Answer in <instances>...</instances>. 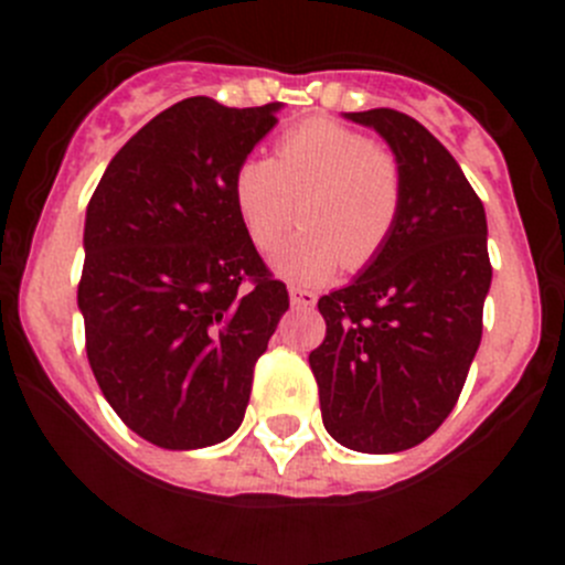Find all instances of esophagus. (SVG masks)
I'll return each mask as SVG.
<instances>
[{"label":"esophagus","mask_w":565,"mask_h":565,"mask_svg":"<svg viewBox=\"0 0 565 565\" xmlns=\"http://www.w3.org/2000/svg\"><path fill=\"white\" fill-rule=\"evenodd\" d=\"M289 300H292L295 309H311L317 303V295L311 289H300V287H289Z\"/></svg>","instance_id":"esophagus-1"}]
</instances>
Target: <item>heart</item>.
I'll use <instances>...</instances> for the list:
<instances>
[{
	"mask_svg": "<svg viewBox=\"0 0 565 565\" xmlns=\"http://www.w3.org/2000/svg\"><path fill=\"white\" fill-rule=\"evenodd\" d=\"M232 202L250 246L270 250L273 270L289 284L328 281L341 265L361 270L388 246L404 207L396 156L366 134L333 119H306L278 136L273 158L250 156L232 174Z\"/></svg>",
	"mask_w": 565,
	"mask_h": 565,
	"instance_id": "b5f03b06",
	"label": "heart"
}]
</instances>
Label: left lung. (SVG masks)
Masks as SVG:
<instances>
[{
    "instance_id": "obj_1",
    "label": "left lung",
    "mask_w": 565,
    "mask_h": 565,
    "mask_svg": "<svg viewBox=\"0 0 565 565\" xmlns=\"http://www.w3.org/2000/svg\"><path fill=\"white\" fill-rule=\"evenodd\" d=\"M344 117L388 141L404 207L377 259L319 298L328 330L309 363L328 435L352 451L396 454L435 435L465 388L492 284L487 213L418 119L393 108Z\"/></svg>"
}]
</instances>
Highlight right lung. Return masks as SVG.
Wrapping results in <instances>:
<instances>
[{
	"label": "right lung",
	"instance_id": "obj_1",
	"mask_svg": "<svg viewBox=\"0 0 565 565\" xmlns=\"http://www.w3.org/2000/svg\"><path fill=\"white\" fill-rule=\"evenodd\" d=\"M278 108L202 95L169 106L111 158L87 204L78 309L89 366L152 446L193 451L235 435L289 309L232 202V174Z\"/></svg>",
	"mask_w": 565,
	"mask_h": 565
}]
</instances>
